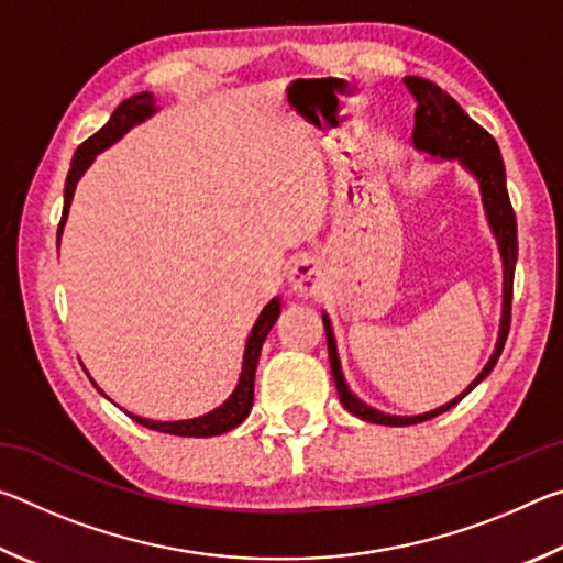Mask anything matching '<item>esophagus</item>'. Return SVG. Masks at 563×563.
Returning a JSON list of instances; mask_svg holds the SVG:
<instances>
[{"instance_id":"1","label":"esophagus","mask_w":563,"mask_h":563,"mask_svg":"<svg viewBox=\"0 0 563 563\" xmlns=\"http://www.w3.org/2000/svg\"><path fill=\"white\" fill-rule=\"evenodd\" d=\"M290 288L300 295V298H312L318 295L322 288V278H320V268L316 261L302 258L290 268Z\"/></svg>"}]
</instances>
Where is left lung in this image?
I'll list each match as a JSON object with an SVG mask.
<instances>
[{
    "label": "left lung",
    "instance_id": "obj_1",
    "mask_svg": "<svg viewBox=\"0 0 563 563\" xmlns=\"http://www.w3.org/2000/svg\"><path fill=\"white\" fill-rule=\"evenodd\" d=\"M405 87L412 93L417 101L415 109V129H412V141L419 151H427L432 156H442V158H460V164L472 170V174L479 178L482 186V198H484V208H487L489 223L494 228V235L499 241V251L504 258V318H501V332H499V342L497 350L489 360V365L482 369L479 377L466 387V393L452 399L450 405H444L434 412L419 415V417H393V415H383L377 409L362 405L360 399L350 393V387L345 385V377H342L340 369V360H338V347H335V335H332L330 320L322 318L325 322V335H328V352H330V367H332V377H335V387L340 395L342 407L347 409L365 422H375V424H387V427H405V424H417L424 422V419H432L437 415L452 409L462 397H466L472 389L487 377L504 350V342H507L509 335V325H511V295H514V268H517V216H514V208L507 194V178H504V161L499 154L497 141L492 139V133L487 129H482L479 123L470 119L464 113V109L456 103L450 93L442 91L437 84L419 79V76H407Z\"/></svg>",
    "mask_w": 563,
    "mask_h": 563
}]
</instances>
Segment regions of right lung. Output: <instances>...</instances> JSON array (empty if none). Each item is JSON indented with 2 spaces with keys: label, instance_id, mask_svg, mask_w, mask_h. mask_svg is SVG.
<instances>
[{
  "label": "right lung",
  "instance_id": "1",
  "mask_svg": "<svg viewBox=\"0 0 563 563\" xmlns=\"http://www.w3.org/2000/svg\"><path fill=\"white\" fill-rule=\"evenodd\" d=\"M151 113H154V93H148V91L136 93V97L121 101L119 109L111 113L107 126L99 129L97 133H93V136H89L79 148H76V154L71 158L69 176H66L64 211H62V221H59V231H56V238H62V228H64V221H66V213H69L76 180H79L84 170L89 168L93 156L101 154V151L111 146L117 139H121L123 133H126L133 126V123L148 119ZM278 316H280V300L275 298V300L265 305L261 318L255 320L251 338H247L245 357H243V373H241V379H238L235 393L228 397L221 407L213 409V412H208L203 417H196V419H184V422H151V419H144V417H133V415H129V417L136 419L139 424L148 427V430L176 434V437H216V434H223L228 430H233V427L241 424L243 419L251 415L255 367H258V357H261V347L265 342V335H268L271 328L275 325V320H278ZM93 385H97V383H93Z\"/></svg>",
  "mask_w": 563,
  "mask_h": 563
}]
</instances>
